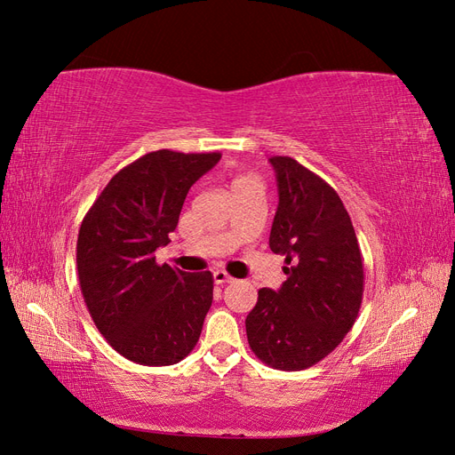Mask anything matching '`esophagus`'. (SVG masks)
<instances>
[{
  "label": "esophagus",
  "instance_id": "34e87169",
  "mask_svg": "<svg viewBox=\"0 0 455 455\" xmlns=\"http://www.w3.org/2000/svg\"><path fill=\"white\" fill-rule=\"evenodd\" d=\"M235 279L231 277V275H228L226 271H222V269H218V271H214V283H218V284H226V283H233Z\"/></svg>",
  "mask_w": 455,
  "mask_h": 455
}]
</instances>
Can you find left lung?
I'll list each match as a JSON object with an SVG mask.
<instances>
[{"label": "left lung", "instance_id": "1", "mask_svg": "<svg viewBox=\"0 0 455 455\" xmlns=\"http://www.w3.org/2000/svg\"><path fill=\"white\" fill-rule=\"evenodd\" d=\"M279 206L269 249L283 254L286 281L258 291L246 338L261 363L306 370L332 353L353 328L364 292L363 256L336 189L292 157L269 159Z\"/></svg>", "mask_w": 455, "mask_h": 455}]
</instances>
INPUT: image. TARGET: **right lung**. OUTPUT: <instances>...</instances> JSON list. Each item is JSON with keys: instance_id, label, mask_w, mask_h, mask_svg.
<instances>
[{"instance_id": "right-lung-1", "label": "right lung", "mask_w": 455, "mask_h": 455, "mask_svg": "<svg viewBox=\"0 0 455 455\" xmlns=\"http://www.w3.org/2000/svg\"><path fill=\"white\" fill-rule=\"evenodd\" d=\"M222 154L157 149L121 169L92 203L77 235L81 294L96 328L125 359L180 363L197 346L212 304V273L159 266L189 188Z\"/></svg>"}]
</instances>
